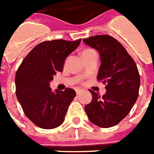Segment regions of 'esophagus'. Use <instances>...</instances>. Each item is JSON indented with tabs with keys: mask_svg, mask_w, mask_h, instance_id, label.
I'll return each instance as SVG.
<instances>
[{
	"mask_svg": "<svg viewBox=\"0 0 154 154\" xmlns=\"http://www.w3.org/2000/svg\"><path fill=\"white\" fill-rule=\"evenodd\" d=\"M75 92H76L77 94H80V92H83V89H81L80 87H77V88H75Z\"/></svg>",
	"mask_w": 154,
	"mask_h": 154,
	"instance_id": "1",
	"label": "esophagus"
}]
</instances>
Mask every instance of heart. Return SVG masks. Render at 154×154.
<instances>
[{"instance_id":"b5f03b06","label":"heart","mask_w":154,"mask_h":154,"mask_svg":"<svg viewBox=\"0 0 154 154\" xmlns=\"http://www.w3.org/2000/svg\"><path fill=\"white\" fill-rule=\"evenodd\" d=\"M91 51H92V50H86V51H85L84 52H83V54H84V53H88V52H91Z\"/></svg>"}]
</instances>
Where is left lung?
I'll return each instance as SVG.
<instances>
[{
  "label": "left lung",
  "instance_id": "left-lung-1",
  "mask_svg": "<svg viewBox=\"0 0 154 154\" xmlns=\"http://www.w3.org/2000/svg\"><path fill=\"white\" fill-rule=\"evenodd\" d=\"M99 53L101 65L97 80L105 84L102 98L89 90L92 100L85 106L89 120L101 128L116 125L129 113L139 95L140 74L133 58L114 38L97 35L83 39Z\"/></svg>",
  "mask_w": 154,
  "mask_h": 154
}]
</instances>
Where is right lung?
I'll return each mask as SVG.
<instances>
[{
    "instance_id": "add662e5",
    "label": "right lung",
    "mask_w": 154,
    "mask_h": 154,
    "mask_svg": "<svg viewBox=\"0 0 154 154\" xmlns=\"http://www.w3.org/2000/svg\"><path fill=\"white\" fill-rule=\"evenodd\" d=\"M81 39L45 41L33 48L21 62L15 76L16 96L25 115L38 127L51 129L64 122L68 106L76 96L74 89L53 92L50 82L62 72L66 58Z\"/></svg>"
}]
</instances>
